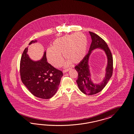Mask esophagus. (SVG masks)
I'll return each mask as SVG.
<instances>
[{"instance_id":"34e87169","label":"esophagus","mask_w":134,"mask_h":134,"mask_svg":"<svg viewBox=\"0 0 134 134\" xmlns=\"http://www.w3.org/2000/svg\"><path fill=\"white\" fill-rule=\"evenodd\" d=\"M69 70H70V68L69 69H66V70H63V73H65L66 72H68V71H69Z\"/></svg>"}]
</instances>
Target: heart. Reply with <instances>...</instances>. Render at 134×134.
Segmentation results:
<instances>
[{"label":"heart","instance_id":"obj_1","mask_svg":"<svg viewBox=\"0 0 134 134\" xmlns=\"http://www.w3.org/2000/svg\"><path fill=\"white\" fill-rule=\"evenodd\" d=\"M86 37L81 33L67 35L54 41L52 48L46 51V57L49 63L55 68L62 66L64 59L68 60L66 65L71 62L77 64L83 59L87 49Z\"/></svg>","mask_w":134,"mask_h":134}]
</instances>
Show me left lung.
Wrapping results in <instances>:
<instances>
[{
  "label": "left lung",
  "mask_w": 134,
  "mask_h": 134,
  "mask_svg": "<svg viewBox=\"0 0 134 134\" xmlns=\"http://www.w3.org/2000/svg\"><path fill=\"white\" fill-rule=\"evenodd\" d=\"M92 42L89 52L79 64L75 67L78 73L77 80L78 87L82 93L87 95H94L100 92L105 86L112 76L113 72V58L108 45L102 38L96 34L89 31ZM100 48L105 52L108 58V64L106 68L105 77L100 84H95L91 80L88 65L89 57L92 51Z\"/></svg>",
  "instance_id": "left-lung-1"
}]
</instances>
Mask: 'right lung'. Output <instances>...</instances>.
Instances as JSON below:
<instances>
[{"label":"right lung","mask_w":134,"mask_h":134,"mask_svg":"<svg viewBox=\"0 0 134 134\" xmlns=\"http://www.w3.org/2000/svg\"><path fill=\"white\" fill-rule=\"evenodd\" d=\"M31 41L29 45L36 42ZM24 49L20 62L21 81L29 91L37 97L48 99L57 91L63 76L62 72L53 67L47 62L46 53L40 60H32Z\"/></svg>","instance_id":"1"}]
</instances>
